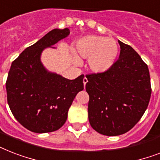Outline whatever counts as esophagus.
Returning <instances> with one entry per match:
<instances>
[{
  "label": "esophagus",
  "mask_w": 160,
  "mask_h": 160,
  "mask_svg": "<svg viewBox=\"0 0 160 160\" xmlns=\"http://www.w3.org/2000/svg\"><path fill=\"white\" fill-rule=\"evenodd\" d=\"M88 82V80H87V78L85 77L84 79H83V83H84V85L85 86V85H86V83Z\"/></svg>",
  "instance_id": "esophagus-1"
}]
</instances>
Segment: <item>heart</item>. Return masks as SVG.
Here are the masks:
<instances>
[{"mask_svg": "<svg viewBox=\"0 0 160 160\" xmlns=\"http://www.w3.org/2000/svg\"><path fill=\"white\" fill-rule=\"evenodd\" d=\"M75 53L82 58L88 59V65L95 73H103L114 65L119 54L116 41L105 36H88L76 42ZM76 62L79 61L74 53Z\"/></svg>", "mask_w": 160, "mask_h": 160, "instance_id": "1", "label": "heart"}]
</instances>
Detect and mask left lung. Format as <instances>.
Listing matches in <instances>:
<instances>
[{"label":"left lung","mask_w":160,"mask_h":160,"mask_svg":"<svg viewBox=\"0 0 160 160\" xmlns=\"http://www.w3.org/2000/svg\"><path fill=\"white\" fill-rule=\"evenodd\" d=\"M119 60L105 72L87 75L89 121L107 136L126 133L141 119L151 95L148 66L130 46L119 41Z\"/></svg>","instance_id":"1"}]
</instances>
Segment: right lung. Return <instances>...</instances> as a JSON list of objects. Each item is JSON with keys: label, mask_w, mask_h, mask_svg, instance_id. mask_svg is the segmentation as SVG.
<instances>
[{"label": "right lung", "mask_w": 160, "mask_h": 160, "mask_svg": "<svg viewBox=\"0 0 160 160\" xmlns=\"http://www.w3.org/2000/svg\"><path fill=\"white\" fill-rule=\"evenodd\" d=\"M70 35V30L54 29L29 46L14 60L6 80L7 102L16 120L30 131L43 134L65 124L73 100L84 89L81 75L68 80L46 69L41 53Z\"/></svg>", "instance_id": "add662e5"}]
</instances>
